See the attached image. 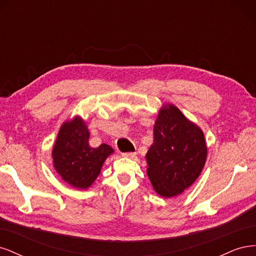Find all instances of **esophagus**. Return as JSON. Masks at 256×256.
I'll return each mask as SVG.
<instances>
[{"label":"esophagus","instance_id":"esophagus-1","mask_svg":"<svg viewBox=\"0 0 256 256\" xmlns=\"http://www.w3.org/2000/svg\"><path fill=\"white\" fill-rule=\"evenodd\" d=\"M136 152H125V154H122V157H125V158H134L136 157Z\"/></svg>","mask_w":256,"mask_h":256}]
</instances>
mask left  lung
Here are the masks:
<instances>
[{
    "label": "left lung",
    "instance_id": "left-lung-1",
    "mask_svg": "<svg viewBox=\"0 0 256 256\" xmlns=\"http://www.w3.org/2000/svg\"><path fill=\"white\" fill-rule=\"evenodd\" d=\"M145 157L146 172L157 194L176 196L196 180L205 166L204 132L177 106L164 104L154 125V143Z\"/></svg>",
    "mask_w": 256,
    "mask_h": 256
}]
</instances>
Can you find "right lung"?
Instances as JSON below:
<instances>
[{"instance_id":"obj_1","label":"right lung","mask_w":256,"mask_h":256,"mask_svg":"<svg viewBox=\"0 0 256 256\" xmlns=\"http://www.w3.org/2000/svg\"><path fill=\"white\" fill-rule=\"evenodd\" d=\"M90 131L81 116L60 126L53 145V166L62 180L80 190L90 188L100 174L106 159L114 152L108 144L92 147Z\"/></svg>"}]
</instances>
